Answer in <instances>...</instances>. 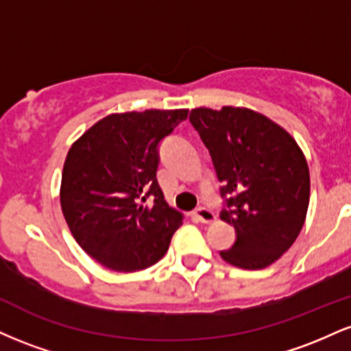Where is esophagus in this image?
Masks as SVG:
<instances>
[{"instance_id": "1", "label": "esophagus", "mask_w": 351, "mask_h": 351, "mask_svg": "<svg viewBox=\"0 0 351 351\" xmlns=\"http://www.w3.org/2000/svg\"><path fill=\"white\" fill-rule=\"evenodd\" d=\"M195 216L198 217V221H201V223H204V224H211V223H215V221H216L215 213H213L211 209H208V208H204V206H201V208L196 209Z\"/></svg>"}]
</instances>
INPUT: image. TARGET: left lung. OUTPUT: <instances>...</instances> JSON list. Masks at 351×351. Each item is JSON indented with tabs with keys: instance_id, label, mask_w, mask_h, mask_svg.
<instances>
[{
	"instance_id": "obj_1",
	"label": "left lung",
	"mask_w": 351,
	"mask_h": 351,
	"mask_svg": "<svg viewBox=\"0 0 351 351\" xmlns=\"http://www.w3.org/2000/svg\"><path fill=\"white\" fill-rule=\"evenodd\" d=\"M206 145L226 209L221 219L236 229V243L221 257L259 271L295 243L305 223L310 175L304 152L289 132L245 107H199L189 114Z\"/></svg>"
}]
</instances>
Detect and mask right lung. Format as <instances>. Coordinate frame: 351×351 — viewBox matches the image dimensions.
<instances>
[{
	"label": "right lung",
	"instance_id": "1",
	"mask_svg": "<svg viewBox=\"0 0 351 351\" xmlns=\"http://www.w3.org/2000/svg\"><path fill=\"white\" fill-rule=\"evenodd\" d=\"M186 117L188 108L110 114L72 143L60 208L77 244L104 267L142 271L168 251L183 215L156 181L158 145Z\"/></svg>",
	"mask_w": 351,
	"mask_h": 351
}]
</instances>
